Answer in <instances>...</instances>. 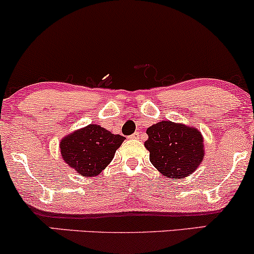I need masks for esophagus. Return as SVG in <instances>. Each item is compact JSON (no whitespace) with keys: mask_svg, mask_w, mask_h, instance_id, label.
I'll return each instance as SVG.
<instances>
[{"mask_svg":"<svg viewBox=\"0 0 254 254\" xmlns=\"http://www.w3.org/2000/svg\"><path fill=\"white\" fill-rule=\"evenodd\" d=\"M130 139H139L140 138V132H135V133H133L132 135L129 136Z\"/></svg>","mask_w":254,"mask_h":254,"instance_id":"1","label":"esophagus"}]
</instances>
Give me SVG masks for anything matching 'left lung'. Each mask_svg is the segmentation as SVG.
Wrapping results in <instances>:
<instances>
[{"label":"left lung","mask_w":254,"mask_h":254,"mask_svg":"<svg viewBox=\"0 0 254 254\" xmlns=\"http://www.w3.org/2000/svg\"><path fill=\"white\" fill-rule=\"evenodd\" d=\"M146 134L149 139L144 145L150 162L163 176L185 179L203 162L204 138L195 127L167 120L150 126Z\"/></svg>","instance_id":"left-lung-1"}]
</instances>
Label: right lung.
<instances>
[{
	"mask_svg": "<svg viewBox=\"0 0 254 254\" xmlns=\"http://www.w3.org/2000/svg\"><path fill=\"white\" fill-rule=\"evenodd\" d=\"M125 136L114 134L99 125L91 124L61 139L62 159L80 175L97 176L113 161Z\"/></svg>",
	"mask_w": 254,
	"mask_h": 254,
	"instance_id": "add662e5",
	"label": "right lung"
}]
</instances>
